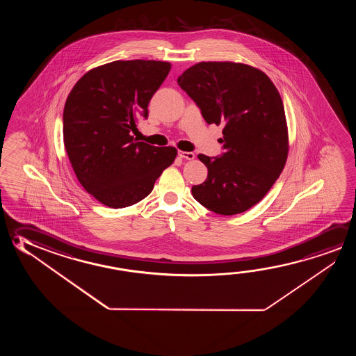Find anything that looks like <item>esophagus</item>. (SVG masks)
Segmentation results:
<instances>
[{"label": "esophagus", "instance_id": "esophagus-1", "mask_svg": "<svg viewBox=\"0 0 356 356\" xmlns=\"http://www.w3.org/2000/svg\"><path fill=\"white\" fill-rule=\"evenodd\" d=\"M179 156L186 160H193L195 159V154L191 152H179Z\"/></svg>", "mask_w": 356, "mask_h": 356}]
</instances>
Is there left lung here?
Masks as SVG:
<instances>
[{
  "label": "left lung",
  "mask_w": 356,
  "mask_h": 356,
  "mask_svg": "<svg viewBox=\"0 0 356 356\" xmlns=\"http://www.w3.org/2000/svg\"><path fill=\"white\" fill-rule=\"evenodd\" d=\"M177 83L207 124L223 125L225 152L198 159L209 169L193 196L218 215L242 213L262 200L288 156L286 113L280 93L262 70L234 62H200Z\"/></svg>",
  "instance_id": "1"
}]
</instances>
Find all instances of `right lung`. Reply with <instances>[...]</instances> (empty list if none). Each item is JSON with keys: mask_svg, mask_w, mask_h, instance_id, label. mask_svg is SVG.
I'll list each match as a JSON object with an SVG mask.
<instances>
[{"mask_svg": "<svg viewBox=\"0 0 356 356\" xmlns=\"http://www.w3.org/2000/svg\"><path fill=\"white\" fill-rule=\"evenodd\" d=\"M160 60H115L89 70L70 90L63 111V140L76 179L100 204H138L174 163L172 146L136 141L131 131L147 118L152 95L169 74Z\"/></svg>", "mask_w": 356, "mask_h": 356, "instance_id": "1", "label": "right lung"}]
</instances>
